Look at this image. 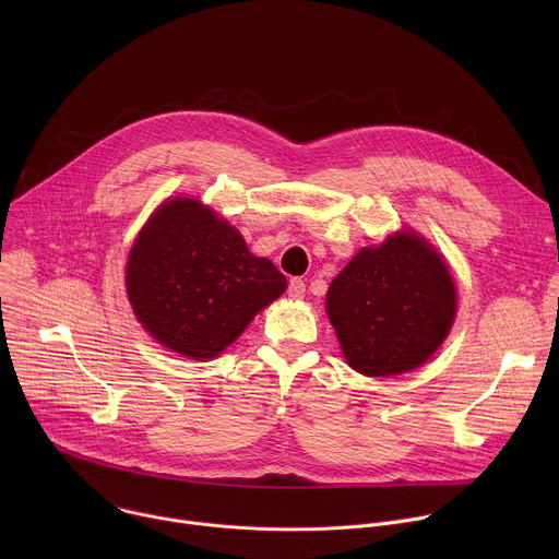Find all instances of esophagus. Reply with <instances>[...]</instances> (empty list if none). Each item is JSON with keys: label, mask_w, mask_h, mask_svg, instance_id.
<instances>
[{"label": "esophagus", "mask_w": 559, "mask_h": 559, "mask_svg": "<svg viewBox=\"0 0 559 559\" xmlns=\"http://www.w3.org/2000/svg\"><path fill=\"white\" fill-rule=\"evenodd\" d=\"M287 294L294 296V298L305 296V281H302V278H289V283H287Z\"/></svg>", "instance_id": "obj_1"}]
</instances>
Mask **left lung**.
Returning a JSON list of instances; mask_svg holds the SVG:
<instances>
[{
  "mask_svg": "<svg viewBox=\"0 0 559 559\" xmlns=\"http://www.w3.org/2000/svg\"><path fill=\"white\" fill-rule=\"evenodd\" d=\"M328 313L349 367L395 376L442 345L453 325L455 287L440 254L401 231L347 263L330 285Z\"/></svg>",
  "mask_w": 559,
  "mask_h": 559,
  "instance_id": "8db88e82",
  "label": "left lung"
}]
</instances>
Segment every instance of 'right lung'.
Here are the masks:
<instances>
[{
    "label": "right lung",
    "instance_id": "right-lung-1",
    "mask_svg": "<svg viewBox=\"0 0 559 559\" xmlns=\"http://www.w3.org/2000/svg\"><path fill=\"white\" fill-rule=\"evenodd\" d=\"M126 285L141 325L168 349L201 360L241 336L287 281L210 207L175 199L134 241Z\"/></svg>",
    "mask_w": 559,
    "mask_h": 559
}]
</instances>
